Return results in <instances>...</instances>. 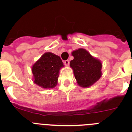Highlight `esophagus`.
<instances>
[{
	"label": "esophagus",
	"mask_w": 132,
	"mask_h": 132,
	"mask_svg": "<svg viewBox=\"0 0 132 132\" xmlns=\"http://www.w3.org/2000/svg\"><path fill=\"white\" fill-rule=\"evenodd\" d=\"M64 64L66 65V66H68L69 65H70V61H69V60H66V61H64Z\"/></svg>",
	"instance_id": "obj_1"
}]
</instances>
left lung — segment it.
<instances>
[{
    "instance_id": "1",
    "label": "left lung",
    "mask_w": 132,
    "mask_h": 132,
    "mask_svg": "<svg viewBox=\"0 0 132 132\" xmlns=\"http://www.w3.org/2000/svg\"><path fill=\"white\" fill-rule=\"evenodd\" d=\"M74 59L70 61V67L78 86L83 88L91 86L102 75L100 60L91 55L84 48H78L71 52Z\"/></svg>"
}]
</instances>
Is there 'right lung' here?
Instances as JSON below:
<instances>
[{
  "mask_svg": "<svg viewBox=\"0 0 132 132\" xmlns=\"http://www.w3.org/2000/svg\"><path fill=\"white\" fill-rule=\"evenodd\" d=\"M64 66L59 56L46 52L32 66L34 83L43 89H52L57 86L59 71Z\"/></svg>",
  "mask_w": 132,
  "mask_h": 132,
  "instance_id": "1",
  "label": "right lung"
}]
</instances>
